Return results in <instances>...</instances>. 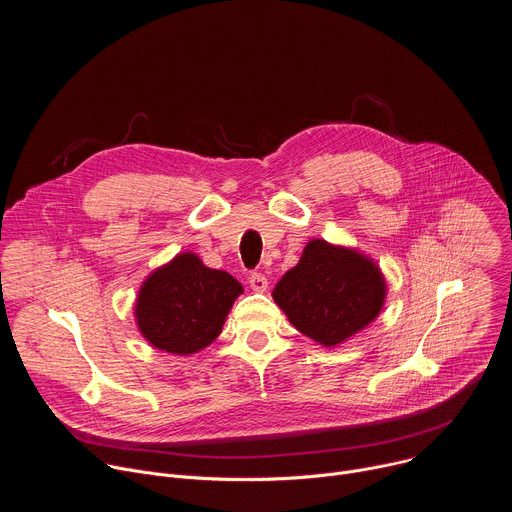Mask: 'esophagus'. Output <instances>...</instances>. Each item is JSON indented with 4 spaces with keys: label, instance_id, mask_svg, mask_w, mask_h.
Here are the masks:
<instances>
[{
    "label": "esophagus",
    "instance_id": "esophagus-1",
    "mask_svg": "<svg viewBox=\"0 0 512 512\" xmlns=\"http://www.w3.org/2000/svg\"><path fill=\"white\" fill-rule=\"evenodd\" d=\"M249 285H251V289L253 291H265L267 289V277L263 275V273H251L249 275Z\"/></svg>",
    "mask_w": 512,
    "mask_h": 512
}]
</instances>
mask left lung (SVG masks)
I'll list each match as a JSON object with an SVG mask.
<instances>
[{
  "instance_id": "1",
  "label": "left lung",
  "mask_w": 512,
  "mask_h": 512,
  "mask_svg": "<svg viewBox=\"0 0 512 512\" xmlns=\"http://www.w3.org/2000/svg\"><path fill=\"white\" fill-rule=\"evenodd\" d=\"M385 296V277L375 261L322 239L306 245L300 263L273 289L289 322L322 346H336L367 328Z\"/></svg>"
}]
</instances>
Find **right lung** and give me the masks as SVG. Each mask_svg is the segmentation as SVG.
I'll return each instance as SVG.
<instances>
[{
    "label": "right lung",
    "instance_id": "add662e5",
    "mask_svg": "<svg viewBox=\"0 0 512 512\" xmlns=\"http://www.w3.org/2000/svg\"><path fill=\"white\" fill-rule=\"evenodd\" d=\"M243 285L194 253H180L143 281L135 302L137 328L152 346L194 354L221 334Z\"/></svg>",
    "mask_w": 512,
    "mask_h": 512
}]
</instances>
